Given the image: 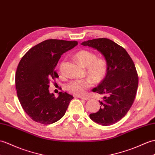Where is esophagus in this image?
I'll return each instance as SVG.
<instances>
[{"label": "esophagus", "instance_id": "obj_1", "mask_svg": "<svg viewBox=\"0 0 155 155\" xmlns=\"http://www.w3.org/2000/svg\"><path fill=\"white\" fill-rule=\"evenodd\" d=\"M78 98H80L81 99H83V100H89V98H86V97H82V96L79 97V96H78Z\"/></svg>", "mask_w": 155, "mask_h": 155}]
</instances>
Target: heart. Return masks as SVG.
Segmentation results:
<instances>
[{"mask_svg":"<svg viewBox=\"0 0 155 155\" xmlns=\"http://www.w3.org/2000/svg\"><path fill=\"white\" fill-rule=\"evenodd\" d=\"M75 57L79 64L86 68L88 76L95 83L102 82L106 77L107 71L106 61L100 58H97L94 53L88 50H81L75 54ZM61 73L63 71V63L59 66ZM92 81L89 78L77 79L70 81L66 84L65 88L71 94L81 96L83 95L86 89L91 87Z\"/></svg>","mask_w":155,"mask_h":155,"instance_id":"b5f03b06","label":"heart"}]
</instances>
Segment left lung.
<instances>
[{
    "instance_id": "8db88e82",
    "label": "left lung",
    "mask_w": 155,
    "mask_h": 155,
    "mask_svg": "<svg viewBox=\"0 0 155 155\" xmlns=\"http://www.w3.org/2000/svg\"><path fill=\"white\" fill-rule=\"evenodd\" d=\"M81 45L96 49L106 59V77L92 90L105 96L99 101V111L89 116L103 126L111 125L121 120L134 103L139 82L134 63L124 48L109 39H91Z\"/></svg>"
}]
</instances>
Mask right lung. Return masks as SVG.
<instances>
[{"mask_svg": "<svg viewBox=\"0 0 155 155\" xmlns=\"http://www.w3.org/2000/svg\"><path fill=\"white\" fill-rule=\"evenodd\" d=\"M76 41L47 39L34 46L18 65L15 82L21 107L31 120L49 125L62 118L73 96L59 92L55 98L49 82L58 78L55 68L64 53L77 45Z\"/></svg>", "mask_w": 155, "mask_h": 155, "instance_id": "1", "label": "right lung"}]
</instances>
